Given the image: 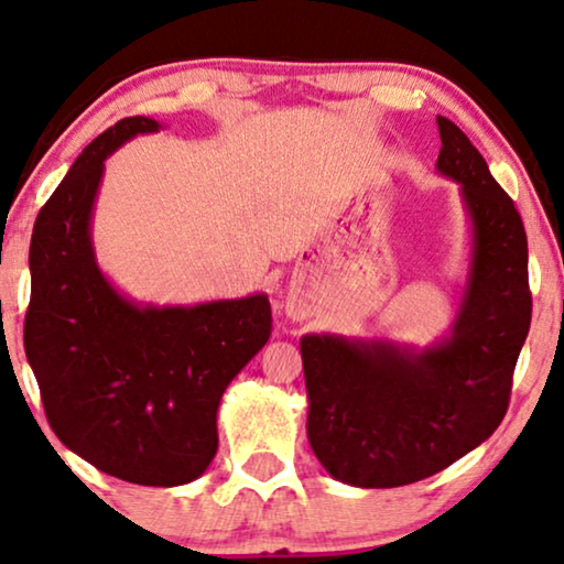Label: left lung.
Wrapping results in <instances>:
<instances>
[{
    "label": "left lung",
    "mask_w": 564,
    "mask_h": 564,
    "mask_svg": "<svg viewBox=\"0 0 564 564\" xmlns=\"http://www.w3.org/2000/svg\"><path fill=\"white\" fill-rule=\"evenodd\" d=\"M438 172L460 184L474 253L456 322L423 351L306 334L308 443L336 481L392 489L448 468L497 431L532 322L527 232L478 149L438 116Z\"/></svg>",
    "instance_id": "8db88e82"
}]
</instances>
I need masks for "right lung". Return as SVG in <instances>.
<instances>
[{"label": "right lung", "mask_w": 564, "mask_h": 564, "mask_svg": "<svg viewBox=\"0 0 564 564\" xmlns=\"http://www.w3.org/2000/svg\"><path fill=\"white\" fill-rule=\"evenodd\" d=\"M162 123L129 116L106 129L42 205L30 242L24 351L47 423L108 476L182 486L217 453V405L271 336L263 293L197 306H139L100 273L90 215L104 162Z\"/></svg>", "instance_id": "right-lung-1"}]
</instances>
